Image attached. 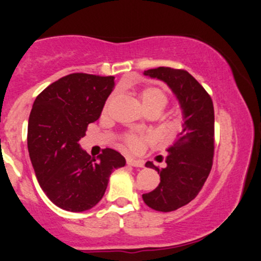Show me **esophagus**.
Listing matches in <instances>:
<instances>
[{
  "mask_svg": "<svg viewBox=\"0 0 261 261\" xmlns=\"http://www.w3.org/2000/svg\"><path fill=\"white\" fill-rule=\"evenodd\" d=\"M127 164L128 166H133V167H140V168H142L143 167V162L140 161V160H135L133 157H127Z\"/></svg>",
  "mask_w": 261,
  "mask_h": 261,
  "instance_id": "esophagus-1",
  "label": "esophagus"
}]
</instances>
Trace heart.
<instances>
[{
    "instance_id": "1",
    "label": "heart",
    "mask_w": 261,
    "mask_h": 261,
    "mask_svg": "<svg viewBox=\"0 0 261 261\" xmlns=\"http://www.w3.org/2000/svg\"><path fill=\"white\" fill-rule=\"evenodd\" d=\"M140 98L142 101L143 107L146 108L147 112H158L161 113L164 109V107L168 104V95L163 89L158 88V87H145L142 91L140 92ZM114 100V94L110 95L106 101V106H104V110H108V108L110 107L112 101ZM149 140V136L143 134H135V133H127L122 136V141H124L125 145L128 148L133 149V151H139L142 147L143 143L146 141Z\"/></svg>"
}]
</instances>
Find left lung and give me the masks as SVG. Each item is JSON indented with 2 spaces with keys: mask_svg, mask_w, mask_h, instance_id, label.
Segmentation results:
<instances>
[{
  "mask_svg": "<svg viewBox=\"0 0 261 261\" xmlns=\"http://www.w3.org/2000/svg\"><path fill=\"white\" fill-rule=\"evenodd\" d=\"M146 76L164 81L179 99L184 125L179 139L168 148L166 168L152 162L146 167L161 175L158 187L142 199L155 211L170 212L196 197L211 172L215 151L214 103L205 88L188 71L157 67L145 71Z\"/></svg>",
  "mask_w": 261,
  "mask_h": 261,
  "instance_id": "left-lung-1",
  "label": "left lung"
}]
</instances>
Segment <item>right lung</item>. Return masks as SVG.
<instances>
[{"label": "right lung", "mask_w": 261, "mask_h": 261, "mask_svg": "<svg viewBox=\"0 0 261 261\" xmlns=\"http://www.w3.org/2000/svg\"><path fill=\"white\" fill-rule=\"evenodd\" d=\"M113 76L71 73L47 86L33 104L28 151L41 189L60 208L82 212L106 193L109 176L126 161L106 148L98 158L80 147L113 91Z\"/></svg>", "instance_id": "obj_1"}]
</instances>
